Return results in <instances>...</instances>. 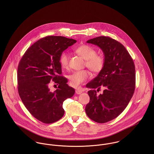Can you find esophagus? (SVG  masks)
Returning <instances> with one entry per match:
<instances>
[{
    "label": "esophagus",
    "instance_id": "obj_1",
    "mask_svg": "<svg viewBox=\"0 0 154 154\" xmlns=\"http://www.w3.org/2000/svg\"><path fill=\"white\" fill-rule=\"evenodd\" d=\"M83 91L81 89H76L75 90V92L77 94H81V93H82Z\"/></svg>",
    "mask_w": 154,
    "mask_h": 154
}]
</instances>
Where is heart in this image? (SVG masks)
<instances>
[{
    "mask_svg": "<svg viewBox=\"0 0 154 154\" xmlns=\"http://www.w3.org/2000/svg\"><path fill=\"white\" fill-rule=\"evenodd\" d=\"M74 51L85 59V66L94 73H100L104 68L106 59L104 55L97 54L96 50L91 45L83 44L74 49ZM60 64L62 68L67 69L69 67V54L63 52L59 59ZM90 76L87 70L76 71L69 76L70 84L74 87H78L85 82Z\"/></svg>",
    "mask_w": 154,
    "mask_h": 154,
    "instance_id": "heart-1",
    "label": "heart"
}]
</instances>
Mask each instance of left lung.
Listing matches in <instances>:
<instances>
[{
  "label": "left lung",
  "instance_id": "1",
  "mask_svg": "<svg viewBox=\"0 0 154 154\" xmlns=\"http://www.w3.org/2000/svg\"><path fill=\"white\" fill-rule=\"evenodd\" d=\"M88 43L98 46L106 63L97 77L88 83L89 103L85 107L89 119L104 123L118 117L126 109L135 89V67L132 57L123 44L109 37L100 36ZM103 92L98 95L100 88Z\"/></svg>",
  "mask_w": 154,
  "mask_h": 154
}]
</instances>
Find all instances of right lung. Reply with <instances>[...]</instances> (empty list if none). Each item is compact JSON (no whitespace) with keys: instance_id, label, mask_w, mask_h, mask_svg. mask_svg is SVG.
<instances>
[{"instance_id":"1","label":"right lung","mask_w":154,"mask_h":154,"mask_svg":"<svg viewBox=\"0 0 154 154\" xmlns=\"http://www.w3.org/2000/svg\"><path fill=\"white\" fill-rule=\"evenodd\" d=\"M76 40L62 36H47L27 49L18 67V90L23 104L39 121L50 124L64 115L63 101L71 98L75 89L61 76L60 56ZM58 85L54 91L50 81Z\"/></svg>"}]
</instances>
